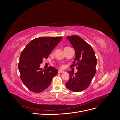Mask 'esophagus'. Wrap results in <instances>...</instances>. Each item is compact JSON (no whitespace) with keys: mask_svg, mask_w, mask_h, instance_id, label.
Masks as SVG:
<instances>
[{"mask_svg":"<svg viewBox=\"0 0 120 120\" xmlns=\"http://www.w3.org/2000/svg\"><path fill=\"white\" fill-rule=\"evenodd\" d=\"M58 72H59V73H61V72H64V71L60 70H59V71H58Z\"/></svg>","mask_w":120,"mask_h":120,"instance_id":"esophagus-1","label":"esophagus"}]
</instances>
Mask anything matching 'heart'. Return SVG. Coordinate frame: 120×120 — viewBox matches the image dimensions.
Here are the masks:
<instances>
[{
  "mask_svg": "<svg viewBox=\"0 0 120 120\" xmlns=\"http://www.w3.org/2000/svg\"><path fill=\"white\" fill-rule=\"evenodd\" d=\"M61 67H63V66H61Z\"/></svg>",
  "mask_w": 120,
  "mask_h": 120,
  "instance_id": "heart-1",
  "label": "heart"
}]
</instances>
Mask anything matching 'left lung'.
Masks as SVG:
<instances>
[{"label":"left lung","instance_id":"1","mask_svg":"<svg viewBox=\"0 0 120 120\" xmlns=\"http://www.w3.org/2000/svg\"><path fill=\"white\" fill-rule=\"evenodd\" d=\"M75 50V56L71 68L76 67L75 75L69 71L70 78L66 85L69 90L79 92L88 88L96 72L97 60L94 49L89 43L78 35L66 37Z\"/></svg>","mask_w":120,"mask_h":120}]
</instances>
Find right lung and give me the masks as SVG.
Wrapping results in <instances>:
<instances>
[{
    "instance_id": "1",
    "label": "right lung",
    "mask_w": 120,
    "mask_h": 120,
    "mask_svg": "<svg viewBox=\"0 0 120 120\" xmlns=\"http://www.w3.org/2000/svg\"><path fill=\"white\" fill-rule=\"evenodd\" d=\"M62 37H41L29 42L21 52L18 67L20 78L30 91L41 93L47 89L58 71L52 67L45 70L40 64L59 43Z\"/></svg>"
}]
</instances>
